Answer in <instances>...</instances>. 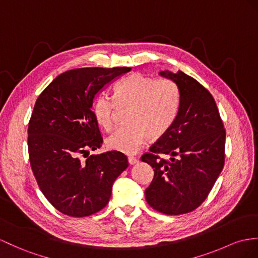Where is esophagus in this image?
Here are the masks:
<instances>
[{
    "label": "esophagus",
    "instance_id": "1",
    "mask_svg": "<svg viewBox=\"0 0 258 258\" xmlns=\"http://www.w3.org/2000/svg\"><path fill=\"white\" fill-rule=\"evenodd\" d=\"M128 162H129L130 165H135V164H138V163H139V160H138L137 158H134V156H129Z\"/></svg>",
    "mask_w": 258,
    "mask_h": 258
}]
</instances>
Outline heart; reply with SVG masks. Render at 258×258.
Instances as JSON below:
<instances>
[{
  "label": "heart",
  "instance_id": "heart-1",
  "mask_svg": "<svg viewBox=\"0 0 258 258\" xmlns=\"http://www.w3.org/2000/svg\"><path fill=\"white\" fill-rule=\"evenodd\" d=\"M116 104L106 95L93 103V116L99 127L109 131L114 125L117 106H129L128 124L115 130L105 141L108 150L124 154L138 152L149 137L159 139L171 127L177 114V87L166 80H152L140 73L123 79L115 87Z\"/></svg>",
  "mask_w": 258,
  "mask_h": 258
}]
</instances>
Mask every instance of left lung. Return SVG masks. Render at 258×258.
<instances>
[{
  "instance_id": "obj_1",
  "label": "left lung",
  "mask_w": 258,
  "mask_h": 258,
  "mask_svg": "<svg viewBox=\"0 0 258 258\" xmlns=\"http://www.w3.org/2000/svg\"><path fill=\"white\" fill-rule=\"evenodd\" d=\"M159 74L176 84L179 104L171 127L141 158L154 171L144 195L153 209L177 216L202 205L215 185L224 164L225 130L215 99L199 82L181 71Z\"/></svg>"
}]
</instances>
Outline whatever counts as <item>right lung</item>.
Segmentation results:
<instances>
[{"mask_svg":"<svg viewBox=\"0 0 258 258\" xmlns=\"http://www.w3.org/2000/svg\"><path fill=\"white\" fill-rule=\"evenodd\" d=\"M131 68H82L56 77L36 100L28 124L30 166L42 194L63 215L81 218L108 204L112 184L128 167L116 151L81 155L103 143L93 103Z\"/></svg>","mask_w":258,"mask_h":258,"instance_id":"right-lung-1","label":"right lung"}]
</instances>
